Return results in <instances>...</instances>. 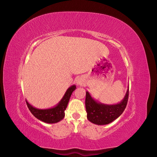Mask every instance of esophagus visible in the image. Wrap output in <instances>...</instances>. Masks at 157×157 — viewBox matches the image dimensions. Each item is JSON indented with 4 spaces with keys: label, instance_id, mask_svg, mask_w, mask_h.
I'll return each mask as SVG.
<instances>
[{
    "label": "esophagus",
    "instance_id": "obj_1",
    "mask_svg": "<svg viewBox=\"0 0 157 157\" xmlns=\"http://www.w3.org/2000/svg\"><path fill=\"white\" fill-rule=\"evenodd\" d=\"M77 84H79V85H81L82 84V81H81V80H78Z\"/></svg>",
    "mask_w": 157,
    "mask_h": 157
}]
</instances>
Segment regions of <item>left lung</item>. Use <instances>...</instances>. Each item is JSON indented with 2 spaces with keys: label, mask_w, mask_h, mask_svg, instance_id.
<instances>
[{
  "label": "left lung",
  "mask_w": 157,
  "mask_h": 157,
  "mask_svg": "<svg viewBox=\"0 0 157 157\" xmlns=\"http://www.w3.org/2000/svg\"><path fill=\"white\" fill-rule=\"evenodd\" d=\"M129 89L127 90L123 100L115 105H104L98 103L86 92L85 105L87 112L88 120L98 125L108 124L121 116L126 107Z\"/></svg>",
  "instance_id": "obj_1"
}]
</instances>
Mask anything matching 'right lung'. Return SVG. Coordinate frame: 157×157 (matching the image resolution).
Listing matches in <instances>:
<instances>
[{
    "mask_svg": "<svg viewBox=\"0 0 157 157\" xmlns=\"http://www.w3.org/2000/svg\"><path fill=\"white\" fill-rule=\"evenodd\" d=\"M76 89L75 85L66 91L63 98L55 107L48 109H39L31 106L26 100L27 105L31 113L38 119L49 124L56 123L62 120L65 117V110L67 108L71 94Z\"/></svg>",
    "mask_w": 157,
    "mask_h": 157,
    "instance_id": "add662e5",
    "label": "right lung"
}]
</instances>
